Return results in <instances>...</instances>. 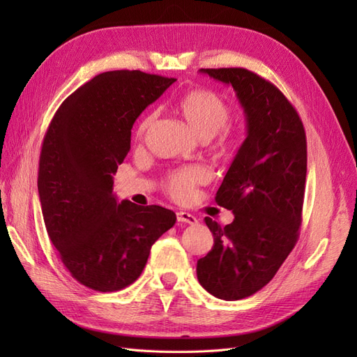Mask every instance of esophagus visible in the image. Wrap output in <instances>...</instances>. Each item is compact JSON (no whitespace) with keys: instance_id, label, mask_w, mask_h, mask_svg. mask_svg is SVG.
Instances as JSON below:
<instances>
[{"instance_id":"obj_1","label":"esophagus","mask_w":357,"mask_h":357,"mask_svg":"<svg viewBox=\"0 0 357 357\" xmlns=\"http://www.w3.org/2000/svg\"><path fill=\"white\" fill-rule=\"evenodd\" d=\"M177 220L180 223H188V225H197L198 223V219L195 218V215L190 214V213H186V211H178L177 213Z\"/></svg>"}]
</instances>
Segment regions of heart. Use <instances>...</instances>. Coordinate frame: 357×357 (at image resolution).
<instances>
[{
  "label": "heart",
  "mask_w": 357,
  "mask_h": 357,
  "mask_svg": "<svg viewBox=\"0 0 357 357\" xmlns=\"http://www.w3.org/2000/svg\"><path fill=\"white\" fill-rule=\"evenodd\" d=\"M178 110L192 131L204 139L218 134L231 117V105L222 96L207 89L190 91L185 96H181L178 101ZM156 116V112L144 116L137 128L138 138H144L149 129L153 126ZM222 146H228L226 138L222 142ZM205 178H207V172L201 167L183 168L174 171L168 177L167 190L174 199L188 201L192 198L195 188L204 183Z\"/></svg>",
  "instance_id": "b5f03b06"
}]
</instances>
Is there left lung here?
I'll use <instances>...</instances> for the list:
<instances>
[{
	"label": "left lung",
	"instance_id": "1",
	"mask_svg": "<svg viewBox=\"0 0 357 357\" xmlns=\"http://www.w3.org/2000/svg\"><path fill=\"white\" fill-rule=\"evenodd\" d=\"M231 84L245 114L247 137L215 193L234 222L205 223L214 245L197 264L201 286L238 301L271 282L295 247L304 204L307 139L295 107L278 88L245 68H201Z\"/></svg>",
	"mask_w": 357,
	"mask_h": 357
}]
</instances>
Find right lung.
<instances>
[{
	"label": "right lung",
	"mask_w": 357,
	"mask_h": 357,
	"mask_svg": "<svg viewBox=\"0 0 357 357\" xmlns=\"http://www.w3.org/2000/svg\"><path fill=\"white\" fill-rule=\"evenodd\" d=\"M176 79L107 71L73 92L43 139L38 195L62 264L83 286L121 290L143 273L150 248L176 213L113 193V176L131 149V129Z\"/></svg>",
	"instance_id": "right-lung-1"
}]
</instances>
